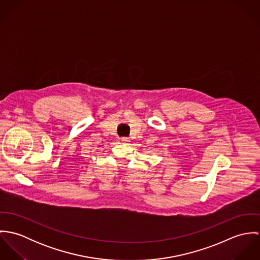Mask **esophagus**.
Segmentation results:
<instances>
[{
	"instance_id": "1",
	"label": "esophagus",
	"mask_w": 260,
	"mask_h": 260,
	"mask_svg": "<svg viewBox=\"0 0 260 260\" xmlns=\"http://www.w3.org/2000/svg\"><path fill=\"white\" fill-rule=\"evenodd\" d=\"M121 141H122V143H128V142H130V139L127 138V137H123V138L121 139Z\"/></svg>"
}]
</instances>
